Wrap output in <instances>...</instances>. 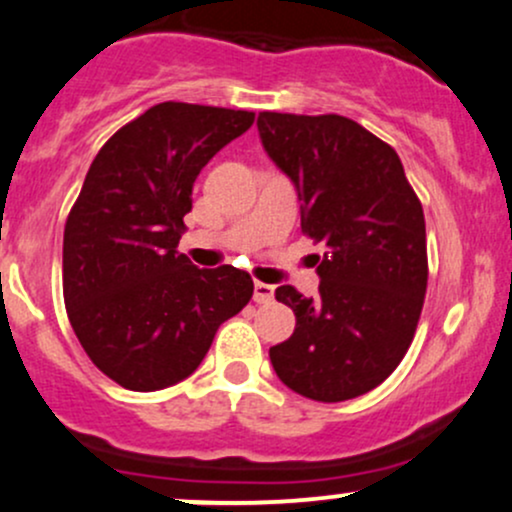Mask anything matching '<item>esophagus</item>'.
Instances as JSON below:
<instances>
[{
	"instance_id": "obj_1",
	"label": "esophagus",
	"mask_w": 512,
	"mask_h": 512,
	"mask_svg": "<svg viewBox=\"0 0 512 512\" xmlns=\"http://www.w3.org/2000/svg\"><path fill=\"white\" fill-rule=\"evenodd\" d=\"M255 303H272L274 299V286L265 282H255V294H252Z\"/></svg>"
}]
</instances>
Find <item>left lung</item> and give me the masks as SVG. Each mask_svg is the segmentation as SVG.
Masks as SVG:
<instances>
[{
    "label": "left lung",
    "mask_w": 512,
    "mask_h": 512,
    "mask_svg": "<svg viewBox=\"0 0 512 512\" xmlns=\"http://www.w3.org/2000/svg\"><path fill=\"white\" fill-rule=\"evenodd\" d=\"M257 131L299 192L301 230L325 245L316 299L289 284L274 291L296 328L269 347L272 367L313 401L362 396L401 364L418 328L428 289L423 206L396 150L357 121L262 111Z\"/></svg>",
    "instance_id": "1"
}]
</instances>
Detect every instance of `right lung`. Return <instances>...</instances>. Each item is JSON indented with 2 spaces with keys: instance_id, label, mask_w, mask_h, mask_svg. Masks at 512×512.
Segmentation results:
<instances>
[{
  "instance_id": "1",
  "label": "right lung",
  "mask_w": 512,
  "mask_h": 512,
  "mask_svg": "<svg viewBox=\"0 0 512 512\" xmlns=\"http://www.w3.org/2000/svg\"><path fill=\"white\" fill-rule=\"evenodd\" d=\"M252 121L162 101L106 140L84 177L65 223V308L89 359L123 389L187 379L252 299L243 269H199L177 252L196 177Z\"/></svg>"
}]
</instances>
